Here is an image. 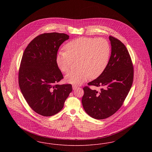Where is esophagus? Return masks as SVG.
I'll use <instances>...</instances> for the list:
<instances>
[{"mask_svg": "<svg viewBox=\"0 0 152 152\" xmlns=\"http://www.w3.org/2000/svg\"><path fill=\"white\" fill-rule=\"evenodd\" d=\"M77 88V86H75V85H73L72 88L73 90H74V89H76Z\"/></svg>", "mask_w": 152, "mask_h": 152, "instance_id": "34e87169", "label": "esophagus"}]
</instances>
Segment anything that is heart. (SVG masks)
<instances>
[{
    "instance_id": "1",
    "label": "heart",
    "mask_w": 152,
    "mask_h": 152,
    "mask_svg": "<svg viewBox=\"0 0 152 152\" xmlns=\"http://www.w3.org/2000/svg\"><path fill=\"white\" fill-rule=\"evenodd\" d=\"M65 51H60L56 56V63L63 72H68L73 61L77 60L78 68L65 76L66 82L78 85L89 77H98L108 63L110 47L108 42L102 38L80 37L65 44Z\"/></svg>"
}]
</instances>
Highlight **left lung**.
Masks as SVG:
<instances>
[{
    "mask_svg": "<svg viewBox=\"0 0 152 152\" xmlns=\"http://www.w3.org/2000/svg\"><path fill=\"white\" fill-rule=\"evenodd\" d=\"M111 55L105 69L88 86L100 87V91L83 88L82 104L89 116L97 120L107 118L122 106L132 86L134 70L129 52L118 39L109 36Z\"/></svg>",
    "mask_w": 152,
    "mask_h": 152,
    "instance_id": "1",
    "label": "left lung"
}]
</instances>
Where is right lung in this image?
<instances>
[{
	"label": "right lung",
	"mask_w": 152,
	"mask_h": 152,
	"mask_svg": "<svg viewBox=\"0 0 152 152\" xmlns=\"http://www.w3.org/2000/svg\"><path fill=\"white\" fill-rule=\"evenodd\" d=\"M69 37L63 33H44L34 38L23 53L19 87L29 107L42 116L58 113L72 91L71 84H57L63 79L56 61L58 50Z\"/></svg>",
	"instance_id": "obj_1"
}]
</instances>
